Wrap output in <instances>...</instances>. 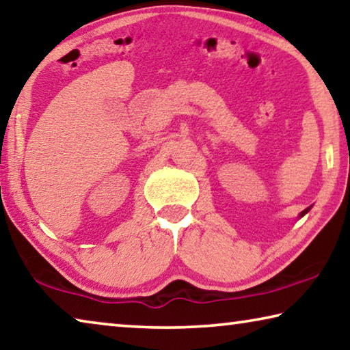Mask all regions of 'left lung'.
<instances>
[{"label": "left lung", "instance_id": "1", "mask_svg": "<svg viewBox=\"0 0 350 350\" xmlns=\"http://www.w3.org/2000/svg\"><path fill=\"white\" fill-rule=\"evenodd\" d=\"M309 210H310V206H307V208H306L304 211H301V213H299V217H303L304 215H307V213H309Z\"/></svg>", "mask_w": 350, "mask_h": 350}]
</instances>
